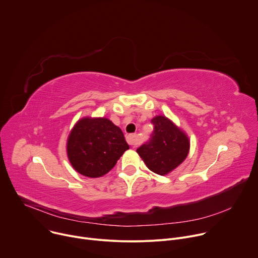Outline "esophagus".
Masks as SVG:
<instances>
[{
  "mask_svg": "<svg viewBox=\"0 0 258 258\" xmlns=\"http://www.w3.org/2000/svg\"><path fill=\"white\" fill-rule=\"evenodd\" d=\"M126 142L132 147H136L138 145V138H137L136 135H130V136L126 137Z\"/></svg>",
  "mask_w": 258,
  "mask_h": 258,
  "instance_id": "esophagus-1",
  "label": "esophagus"
}]
</instances>
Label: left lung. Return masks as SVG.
I'll return each mask as SVG.
<instances>
[{
    "label": "left lung",
    "instance_id": "obj_1",
    "mask_svg": "<svg viewBox=\"0 0 258 258\" xmlns=\"http://www.w3.org/2000/svg\"><path fill=\"white\" fill-rule=\"evenodd\" d=\"M151 122L154 125L151 140L141 146L137 153L151 171L165 175L187 158L190 151V139L164 115H156Z\"/></svg>",
    "mask_w": 258,
    "mask_h": 258
}]
</instances>
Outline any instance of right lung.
<instances>
[{"mask_svg":"<svg viewBox=\"0 0 258 258\" xmlns=\"http://www.w3.org/2000/svg\"><path fill=\"white\" fill-rule=\"evenodd\" d=\"M130 149L122 131L105 117L85 116L71 128L66 152L79 173L96 178L111 170Z\"/></svg>","mask_w":258,"mask_h":258,"instance_id":"right-lung-1","label":"right lung"}]
</instances>
